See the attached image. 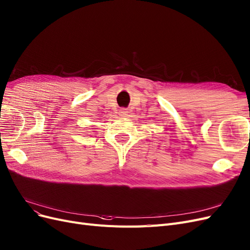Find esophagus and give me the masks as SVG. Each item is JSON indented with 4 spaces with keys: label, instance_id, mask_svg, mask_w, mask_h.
<instances>
[{
    "label": "esophagus",
    "instance_id": "1",
    "mask_svg": "<svg viewBox=\"0 0 250 250\" xmlns=\"http://www.w3.org/2000/svg\"><path fill=\"white\" fill-rule=\"evenodd\" d=\"M128 113H129V111H128L127 109H124V108L120 109V111H119L120 116H122V117H126V116H128Z\"/></svg>",
    "mask_w": 250,
    "mask_h": 250
}]
</instances>
